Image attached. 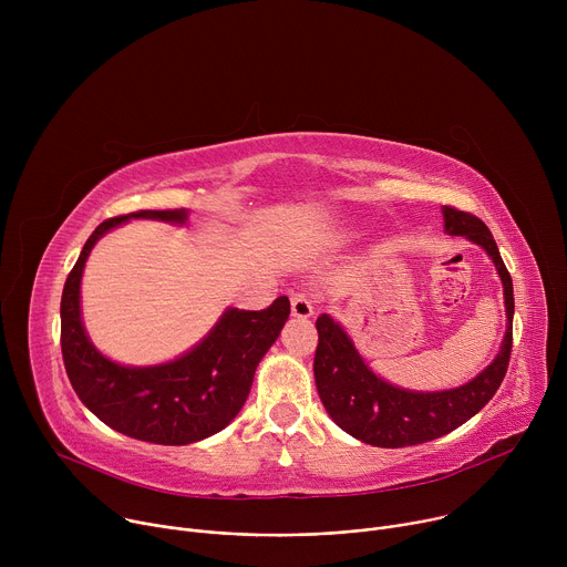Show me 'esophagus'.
I'll return each instance as SVG.
<instances>
[{"mask_svg":"<svg viewBox=\"0 0 567 567\" xmlns=\"http://www.w3.org/2000/svg\"><path fill=\"white\" fill-rule=\"evenodd\" d=\"M291 313H293L296 318H309V316H313V305H311V300H309L307 293H293V296H291Z\"/></svg>","mask_w":567,"mask_h":567,"instance_id":"esophagus-1","label":"esophagus"}]
</instances>
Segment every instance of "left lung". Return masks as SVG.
<instances>
[{
  "mask_svg": "<svg viewBox=\"0 0 567 567\" xmlns=\"http://www.w3.org/2000/svg\"><path fill=\"white\" fill-rule=\"evenodd\" d=\"M442 215L449 235L471 239L492 258L503 282L507 330L494 361L471 381L449 390L422 392L381 379L357 350L341 322L330 313H320L316 320L318 348L313 357L318 396L339 429L372 446H415L455 431L487 406L509 365L514 285L496 239L487 224L471 213L442 206Z\"/></svg>",
  "mask_w": 567,
  "mask_h": 567,
  "instance_id": "left-lung-1",
  "label": "left lung"
}]
</instances>
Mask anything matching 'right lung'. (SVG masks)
<instances>
[{"label":"right lung","instance_id":"obj_1","mask_svg":"<svg viewBox=\"0 0 567 567\" xmlns=\"http://www.w3.org/2000/svg\"><path fill=\"white\" fill-rule=\"evenodd\" d=\"M130 219L184 226L188 210H138L112 217L90 235L60 300L64 368L78 399L110 429L152 444H193L226 429L245 406L258 363L289 318V298L280 296L262 311L224 309L213 330L173 361L116 363L92 343L83 326L80 282L96 241Z\"/></svg>","mask_w":567,"mask_h":567}]
</instances>
